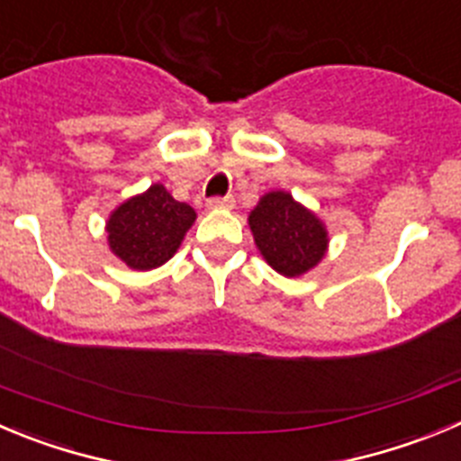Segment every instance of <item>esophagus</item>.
<instances>
[{
    "instance_id": "34e87169",
    "label": "esophagus",
    "mask_w": 461,
    "mask_h": 461,
    "mask_svg": "<svg viewBox=\"0 0 461 461\" xmlns=\"http://www.w3.org/2000/svg\"><path fill=\"white\" fill-rule=\"evenodd\" d=\"M206 206H209V209H231V206H234V197H209V200H206Z\"/></svg>"
}]
</instances>
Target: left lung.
I'll list each match as a JSON object with an SVG mask.
<instances>
[{
    "mask_svg": "<svg viewBox=\"0 0 461 461\" xmlns=\"http://www.w3.org/2000/svg\"><path fill=\"white\" fill-rule=\"evenodd\" d=\"M261 257L284 277H300L328 252V230L321 218L286 191H270L248 216Z\"/></svg>",
    "mask_w": 461,
    "mask_h": 461,
    "instance_id": "obj_1",
    "label": "left lung"
}]
</instances>
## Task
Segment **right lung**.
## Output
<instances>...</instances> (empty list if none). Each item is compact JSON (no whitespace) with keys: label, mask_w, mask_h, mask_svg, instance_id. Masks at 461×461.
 I'll use <instances>...</instances> for the list:
<instances>
[{"label":"right lung","mask_w":461,"mask_h":461,"mask_svg":"<svg viewBox=\"0 0 461 461\" xmlns=\"http://www.w3.org/2000/svg\"><path fill=\"white\" fill-rule=\"evenodd\" d=\"M195 222V211L177 202L163 184L124 200L106 221V240L120 261L133 270L166 264Z\"/></svg>","instance_id":"right-lung-1"}]
</instances>
